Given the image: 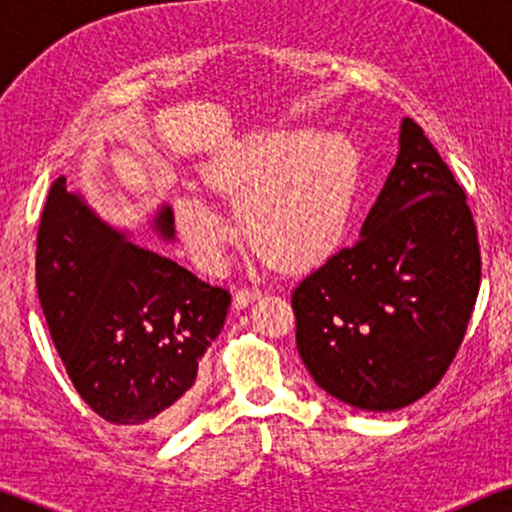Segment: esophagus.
<instances>
[{"label":"esophagus","instance_id":"34e87169","mask_svg":"<svg viewBox=\"0 0 512 512\" xmlns=\"http://www.w3.org/2000/svg\"><path fill=\"white\" fill-rule=\"evenodd\" d=\"M262 296L260 289H238L236 293H233V305L236 308H245V305H250L252 301H257V298Z\"/></svg>","mask_w":512,"mask_h":512}]
</instances>
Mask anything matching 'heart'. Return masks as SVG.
<instances>
[{
	"instance_id": "heart-1",
	"label": "heart",
	"mask_w": 512,
	"mask_h": 512,
	"mask_svg": "<svg viewBox=\"0 0 512 512\" xmlns=\"http://www.w3.org/2000/svg\"><path fill=\"white\" fill-rule=\"evenodd\" d=\"M209 192L238 202L252 250L281 269H303L337 248L358 182V151L342 132L272 129L223 146L202 170ZM180 231L204 264L223 260L226 223L195 195L178 202Z\"/></svg>"
}]
</instances>
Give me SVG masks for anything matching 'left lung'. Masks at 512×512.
I'll list each match as a JSON object with an SVG mask.
<instances>
[{
    "label": "left lung",
    "instance_id": "obj_1",
    "mask_svg": "<svg viewBox=\"0 0 512 512\" xmlns=\"http://www.w3.org/2000/svg\"><path fill=\"white\" fill-rule=\"evenodd\" d=\"M479 281L467 195L424 129L404 117L397 163L361 238L291 293L298 354L315 383L351 407H409L450 368Z\"/></svg>",
    "mask_w": 512,
    "mask_h": 512
}]
</instances>
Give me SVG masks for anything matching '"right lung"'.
<instances>
[{
    "label": "right lung",
    "mask_w": 512,
    "mask_h": 512,
    "mask_svg": "<svg viewBox=\"0 0 512 512\" xmlns=\"http://www.w3.org/2000/svg\"><path fill=\"white\" fill-rule=\"evenodd\" d=\"M154 226L175 236L170 207ZM35 286L79 397L110 424L149 433L180 419L231 305L226 289L125 240L64 178L40 216Z\"/></svg>",
    "instance_id": "right-lung-1"
}]
</instances>
